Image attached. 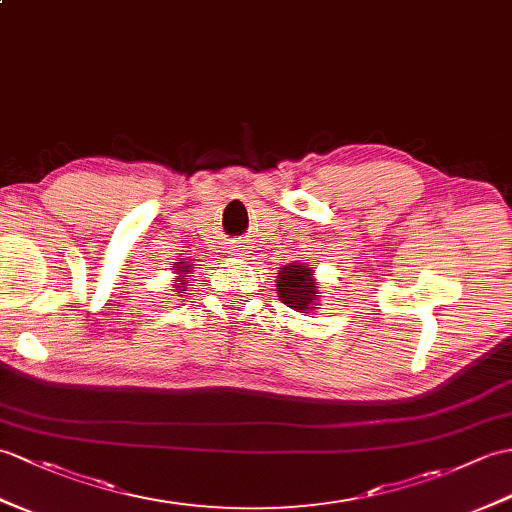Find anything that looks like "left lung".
I'll return each instance as SVG.
<instances>
[{"label": "left lung", "mask_w": 512, "mask_h": 512, "mask_svg": "<svg viewBox=\"0 0 512 512\" xmlns=\"http://www.w3.org/2000/svg\"><path fill=\"white\" fill-rule=\"evenodd\" d=\"M277 294L292 310H299L303 314L314 310L320 292L312 277V268L299 264V261L283 266L277 272Z\"/></svg>", "instance_id": "obj_1"}]
</instances>
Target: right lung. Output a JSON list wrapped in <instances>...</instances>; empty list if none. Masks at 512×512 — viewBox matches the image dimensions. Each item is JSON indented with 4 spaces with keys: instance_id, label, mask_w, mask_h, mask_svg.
Here are the masks:
<instances>
[{
    "instance_id": "1",
    "label": "right lung",
    "mask_w": 512,
    "mask_h": 512,
    "mask_svg": "<svg viewBox=\"0 0 512 512\" xmlns=\"http://www.w3.org/2000/svg\"><path fill=\"white\" fill-rule=\"evenodd\" d=\"M172 270H176L178 275L183 277V279H181V283H176V285H174L176 292H185V285H187L185 277L189 275V272H192V270H189V264H185V261H176V264H174V268H172Z\"/></svg>"
}]
</instances>
